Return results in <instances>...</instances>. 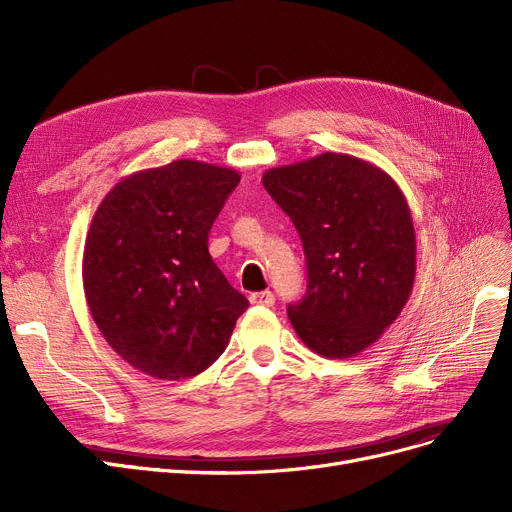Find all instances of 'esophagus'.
<instances>
[{
    "instance_id": "esophagus-1",
    "label": "esophagus",
    "mask_w": 512,
    "mask_h": 512,
    "mask_svg": "<svg viewBox=\"0 0 512 512\" xmlns=\"http://www.w3.org/2000/svg\"><path fill=\"white\" fill-rule=\"evenodd\" d=\"M249 301H251V305L272 307V305H274V301H276V297H274V292H272V290H261V292H253L251 297H249Z\"/></svg>"
}]
</instances>
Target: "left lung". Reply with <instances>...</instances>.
Masks as SVG:
<instances>
[{"instance_id":"1","label":"left lung","mask_w":512,"mask_h":512,"mask_svg":"<svg viewBox=\"0 0 512 512\" xmlns=\"http://www.w3.org/2000/svg\"><path fill=\"white\" fill-rule=\"evenodd\" d=\"M297 228L307 292L288 319L313 353L348 359L394 324L415 282V228L398 184L346 153H321L263 174Z\"/></svg>"}]
</instances>
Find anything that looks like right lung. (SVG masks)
<instances>
[{"mask_svg": "<svg viewBox=\"0 0 512 512\" xmlns=\"http://www.w3.org/2000/svg\"><path fill=\"white\" fill-rule=\"evenodd\" d=\"M238 182L232 168L178 159L122 178L93 215L83 253L89 311L107 344L151 378L205 371L249 307L207 251Z\"/></svg>", "mask_w": 512, "mask_h": 512, "instance_id": "1", "label": "right lung"}]
</instances>
